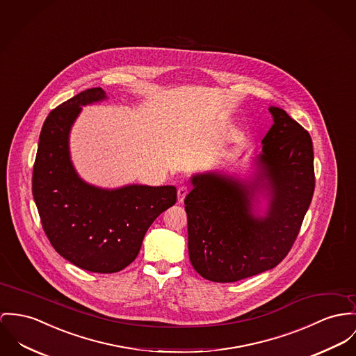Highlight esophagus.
<instances>
[{
	"instance_id": "1",
	"label": "esophagus",
	"mask_w": 356,
	"mask_h": 356,
	"mask_svg": "<svg viewBox=\"0 0 356 356\" xmlns=\"http://www.w3.org/2000/svg\"><path fill=\"white\" fill-rule=\"evenodd\" d=\"M188 191H190V190H188L187 186L179 187V190H177V202H179V203H183V200H184V197L187 196Z\"/></svg>"
}]
</instances>
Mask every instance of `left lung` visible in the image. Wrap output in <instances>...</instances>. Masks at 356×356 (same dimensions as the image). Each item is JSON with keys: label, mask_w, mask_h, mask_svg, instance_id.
Listing matches in <instances>:
<instances>
[{"label": "left lung", "mask_w": 356, "mask_h": 356, "mask_svg": "<svg viewBox=\"0 0 356 356\" xmlns=\"http://www.w3.org/2000/svg\"><path fill=\"white\" fill-rule=\"evenodd\" d=\"M274 124L263 138L252 181L207 172L191 177L186 196L188 252L204 279L229 283L276 267L300 233L314 192L313 143L286 111L270 107ZM272 197L266 218L252 214L254 193Z\"/></svg>", "instance_id": "obj_1"}]
</instances>
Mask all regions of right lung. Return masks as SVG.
<instances>
[{"mask_svg": "<svg viewBox=\"0 0 356 356\" xmlns=\"http://www.w3.org/2000/svg\"><path fill=\"white\" fill-rule=\"evenodd\" d=\"M107 99L90 88L49 113L40 131L32 173V195L43 230L72 264L99 274L122 271L139 253L143 237L176 203L173 186H126L103 190L81 180L69 153L70 129L82 106Z\"/></svg>", "mask_w": 356, "mask_h": 356, "instance_id": "obj_1", "label": "right lung"}]
</instances>
